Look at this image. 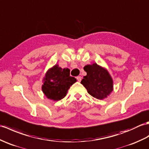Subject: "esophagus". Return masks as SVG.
Segmentation results:
<instances>
[{"label":"esophagus","instance_id":"esophagus-1","mask_svg":"<svg viewBox=\"0 0 149 149\" xmlns=\"http://www.w3.org/2000/svg\"><path fill=\"white\" fill-rule=\"evenodd\" d=\"M76 79H77V80L79 82H81V79H82V77H81V76H77V77H76Z\"/></svg>","mask_w":149,"mask_h":149}]
</instances>
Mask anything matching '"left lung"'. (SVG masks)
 <instances>
[{
    "label": "left lung",
    "mask_w": 149,
    "mask_h": 149,
    "mask_svg": "<svg viewBox=\"0 0 149 149\" xmlns=\"http://www.w3.org/2000/svg\"><path fill=\"white\" fill-rule=\"evenodd\" d=\"M84 70L87 75L81 83L89 94L99 100L107 98L113 90V81L108 71L96 63L86 65Z\"/></svg>",
    "instance_id": "1"
}]
</instances>
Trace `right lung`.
Returning a JSON list of instances; mask_svg holds the SVG:
<instances>
[{
    "instance_id": "add662e5",
    "label": "right lung",
    "mask_w": 149,
    "mask_h": 149,
    "mask_svg": "<svg viewBox=\"0 0 149 149\" xmlns=\"http://www.w3.org/2000/svg\"><path fill=\"white\" fill-rule=\"evenodd\" d=\"M76 81L75 77L70 76L68 68L54 65L46 74L42 89L47 98L58 101L66 96L68 89Z\"/></svg>"
}]
</instances>
